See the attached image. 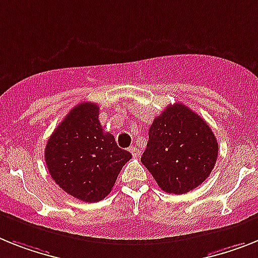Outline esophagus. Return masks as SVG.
<instances>
[{"instance_id":"1","label":"esophagus","mask_w":258,"mask_h":258,"mask_svg":"<svg viewBox=\"0 0 258 258\" xmlns=\"http://www.w3.org/2000/svg\"><path fill=\"white\" fill-rule=\"evenodd\" d=\"M128 151L130 152H131V155L134 156V157H138V156L140 155V151H139V148H136L135 146H131L128 148Z\"/></svg>"}]
</instances>
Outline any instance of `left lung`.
Here are the masks:
<instances>
[{
    "instance_id": "8db88e82",
    "label": "left lung",
    "mask_w": 258,
    "mask_h": 258,
    "mask_svg": "<svg viewBox=\"0 0 258 258\" xmlns=\"http://www.w3.org/2000/svg\"><path fill=\"white\" fill-rule=\"evenodd\" d=\"M142 156L143 165L169 194H185L210 176L218 157V142L210 125L182 103L156 116Z\"/></svg>"
}]
</instances>
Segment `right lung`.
<instances>
[{"instance_id":"add662e5","label":"right lung","mask_w":258,"mask_h":258,"mask_svg":"<svg viewBox=\"0 0 258 258\" xmlns=\"http://www.w3.org/2000/svg\"><path fill=\"white\" fill-rule=\"evenodd\" d=\"M99 106H75L49 136L44 151L48 172L69 196L82 202L102 201L133 155L116 146L98 119Z\"/></svg>"}]
</instances>
